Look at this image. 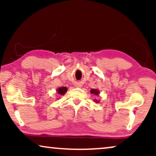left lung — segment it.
Listing matches in <instances>:
<instances>
[{
	"label": "left lung",
	"mask_w": 156,
	"mask_h": 156,
	"mask_svg": "<svg viewBox=\"0 0 156 156\" xmlns=\"http://www.w3.org/2000/svg\"><path fill=\"white\" fill-rule=\"evenodd\" d=\"M91 94H96V95H98L99 94V91L98 90H96V89H91Z\"/></svg>",
	"instance_id": "1"
}]
</instances>
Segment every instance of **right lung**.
Returning a JSON list of instances; mask_svg holds the SVG:
<instances>
[{
    "instance_id": "add662e5",
    "label": "right lung",
    "mask_w": 156,
    "mask_h": 156,
    "mask_svg": "<svg viewBox=\"0 0 156 156\" xmlns=\"http://www.w3.org/2000/svg\"><path fill=\"white\" fill-rule=\"evenodd\" d=\"M57 91H58V94L62 95L66 92V91H67V88H66V87H62V88L58 89V90Z\"/></svg>"
}]
</instances>
